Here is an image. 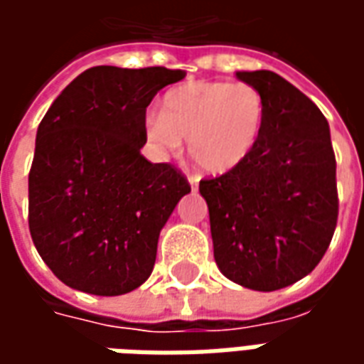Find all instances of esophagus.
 <instances>
[{
  "label": "esophagus",
  "instance_id": "34e87169",
  "mask_svg": "<svg viewBox=\"0 0 364 364\" xmlns=\"http://www.w3.org/2000/svg\"><path fill=\"white\" fill-rule=\"evenodd\" d=\"M189 185H191V189H193V191L197 189V187H198V179H197V177H193V175H191V177H189Z\"/></svg>",
  "mask_w": 364,
  "mask_h": 364
}]
</instances>
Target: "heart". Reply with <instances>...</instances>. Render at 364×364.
Wrapping results in <instances>:
<instances>
[{"instance_id":"b5f03b06","label":"heart","mask_w":364,"mask_h":364,"mask_svg":"<svg viewBox=\"0 0 364 364\" xmlns=\"http://www.w3.org/2000/svg\"><path fill=\"white\" fill-rule=\"evenodd\" d=\"M267 103L250 83L189 82L164 95L161 112H146V144L158 158H175L189 140V154L205 173L228 175L257 150Z\"/></svg>"}]
</instances>
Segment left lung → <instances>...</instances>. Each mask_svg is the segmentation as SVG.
Here are the masks:
<instances>
[{"instance_id": "left-lung-1", "label": "left lung", "mask_w": 364, "mask_h": 364, "mask_svg": "<svg viewBox=\"0 0 364 364\" xmlns=\"http://www.w3.org/2000/svg\"><path fill=\"white\" fill-rule=\"evenodd\" d=\"M236 75L265 97L263 136L244 166L198 191L220 273L271 292L312 273L328 250L339 206L336 156L328 120L302 91L269 70Z\"/></svg>"}]
</instances>
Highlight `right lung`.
<instances>
[{"label":"right lung","instance_id":"right-lung-1","mask_svg":"<svg viewBox=\"0 0 364 364\" xmlns=\"http://www.w3.org/2000/svg\"><path fill=\"white\" fill-rule=\"evenodd\" d=\"M183 77L167 68H90L38 124L28 228L70 289L119 296L151 274L159 232L191 187L173 166L140 154L142 120L154 95Z\"/></svg>","mask_w":364,"mask_h":364}]
</instances>
